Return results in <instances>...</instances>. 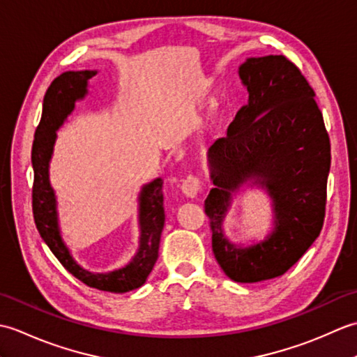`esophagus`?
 I'll use <instances>...</instances> for the list:
<instances>
[{
    "instance_id": "34e87169",
    "label": "esophagus",
    "mask_w": 357,
    "mask_h": 357,
    "mask_svg": "<svg viewBox=\"0 0 357 357\" xmlns=\"http://www.w3.org/2000/svg\"><path fill=\"white\" fill-rule=\"evenodd\" d=\"M199 187H201V181L193 176V174H188V176L183 181V184H181V190L187 196V198H195L196 195L199 192Z\"/></svg>"
}]
</instances>
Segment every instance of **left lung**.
Instances as JSON below:
<instances>
[{"label": "left lung", "instance_id": "1", "mask_svg": "<svg viewBox=\"0 0 357 357\" xmlns=\"http://www.w3.org/2000/svg\"><path fill=\"white\" fill-rule=\"evenodd\" d=\"M238 73L248 102L208 149L215 187L204 206L219 267L234 282L253 284L284 275L319 236L331 153L316 95L291 61L252 56ZM253 185L271 196L273 227L261 241L236 245L223 222L236 195Z\"/></svg>", "mask_w": 357, "mask_h": 357}]
</instances>
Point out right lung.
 <instances>
[{
  "instance_id": "add662e5",
  "label": "right lung",
  "mask_w": 357,
  "mask_h": 357,
  "mask_svg": "<svg viewBox=\"0 0 357 357\" xmlns=\"http://www.w3.org/2000/svg\"><path fill=\"white\" fill-rule=\"evenodd\" d=\"M98 70H69L52 81L44 95L43 115L32 146L33 190L32 207L36 229L63 267L89 287L110 293H127L146 284L158 259L164 229L162 179L156 178L141 187L138 195V250L124 267L107 273L89 271L75 261L59 227L56 193L50 184V161L58 130L75 110L77 101L89 93V81Z\"/></svg>"
}]
</instances>
